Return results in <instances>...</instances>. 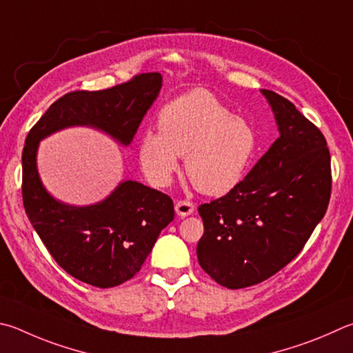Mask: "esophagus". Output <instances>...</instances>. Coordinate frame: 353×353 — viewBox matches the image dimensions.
I'll list each match as a JSON object with an SVG mask.
<instances>
[{"label": "esophagus", "instance_id": "1", "mask_svg": "<svg viewBox=\"0 0 353 353\" xmlns=\"http://www.w3.org/2000/svg\"><path fill=\"white\" fill-rule=\"evenodd\" d=\"M193 211H194L193 202H190V201H179L176 203V213L179 216H182V217L190 216L191 213H193Z\"/></svg>", "mask_w": 353, "mask_h": 353}]
</instances>
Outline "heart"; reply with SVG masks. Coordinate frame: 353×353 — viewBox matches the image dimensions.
<instances>
[{"mask_svg":"<svg viewBox=\"0 0 353 353\" xmlns=\"http://www.w3.org/2000/svg\"><path fill=\"white\" fill-rule=\"evenodd\" d=\"M159 131L139 140L145 176L168 185L185 156V172L203 194L222 196L238 187L258 151V134L205 89L181 95L159 112Z\"/></svg>","mask_w":353,"mask_h":353,"instance_id":"b5f03b06","label":"heart"}]
</instances>
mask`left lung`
I'll use <instances>...</instances> for the list:
<instances>
[{"mask_svg": "<svg viewBox=\"0 0 353 353\" xmlns=\"http://www.w3.org/2000/svg\"><path fill=\"white\" fill-rule=\"evenodd\" d=\"M279 137L230 193L199 207V264L217 284L243 288L273 276L303 250L327 210L330 152L292 101L261 89Z\"/></svg>", "mask_w": 353, "mask_h": 353, "instance_id": "obj_1", "label": "left lung"}]
</instances>
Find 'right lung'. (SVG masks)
<instances>
[{
  "instance_id": "add662e5",
  "label": "right lung",
  "mask_w": 353,
  "mask_h": 353,
  "mask_svg": "<svg viewBox=\"0 0 353 353\" xmlns=\"http://www.w3.org/2000/svg\"><path fill=\"white\" fill-rule=\"evenodd\" d=\"M160 88L162 75L150 72L103 91L69 92L50 105L26 137V214L57 264L81 283L110 288L131 279L174 219V205L170 196L136 181L120 182L97 203H63L48 193L38 174V145L65 128L91 126L128 146Z\"/></svg>"
}]
</instances>
